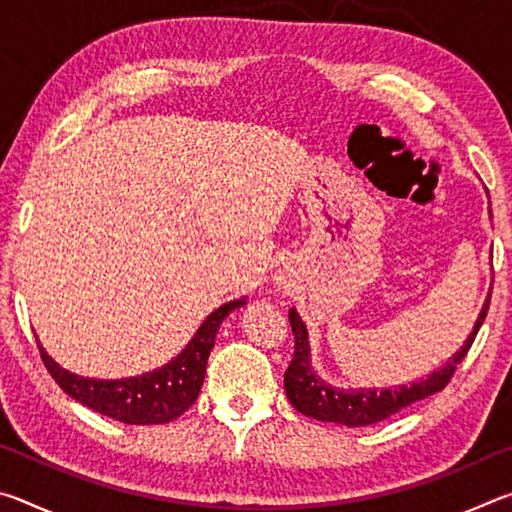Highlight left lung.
I'll use <instances>...</instances> for the list:
<instances>
[{
    "mask_svg": "<svg viewBox=\"0 0 512 512\" xmlns=\"http://www.w3.org/2000/svg\"><path fill=\"white\" fill-rule=\"evenodd\" d=\"M490 296L492 289L483 302V309L472 329V334L467 336L463 348L458 350L454 357H449L443 368L431 372L427 379L415 381L411 386H395L386 388V391H377V388H357V391L350 388V391H341V388H334L325 384L323 379H318L309 363L305 323H302L300 316L296 314V309H291L289 323L293 329V336H296V350H293V359L287 372H284V391H287L289 402L296 406L300 413L309 415V418L348 424V427H366V424H375L391 418V415L406 409V406L413 402L443 391L449 381H452L458 363H461L465 359V354L470 352L476 334H479L483 320L488 316Z\"/></svg>",
    "mask_w": 512,
    "mask_h": 512,
    "instance_id": "obj_1",
    "label": "left lung"
}]
</instances>
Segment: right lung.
Listing matches in <instances>:
<instances>
[{
	"instance_id": "add662e5",
	"label": "right lung",
	"mask_w": 512,
	"mask_h": 512,
	"mask_svg": "<svg viewBox=\"0 0 512 512\" xmlns=\"http://www.w3.org/2000/svg\"><path fill=\"white\" fill-rule=\"evenodd\" d=\"M241 305H246V300H232L228 305L212 311L205 323L198 327L194 339L189 341L187 348L176 359L160 370L146 372L142 377L115 381L79 377L60 368L42 350L40 343L38 350L49 375L76 402L124 424H164L176 420L178 415H183L196 402L205 379L207 359H210V352L214 348L216 332H219L223 318Z\"/></svg>"
}]
</instances>
